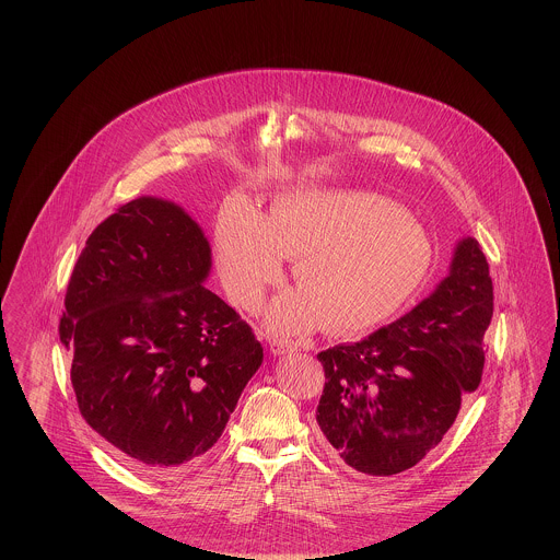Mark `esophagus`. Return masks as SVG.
I'll use <instances>...</instances> for the list:
<instances>
[{
	"mask_svg": "<svg viewBox=\"0 0 560 560\" xmlns=\"http://www.w3.org/2000/svg\"><path fill=\"white\" fill-rule=\"evenodd\" d=\"M293 350H298V345H293L290 340H272L270 342V352L281 357V354H290Z\"/></svg>",
	"mask_w": 560,
	"mask_h": 560,
	"instance_id": "1",
	"label": "esophagus"
}]
</instances>
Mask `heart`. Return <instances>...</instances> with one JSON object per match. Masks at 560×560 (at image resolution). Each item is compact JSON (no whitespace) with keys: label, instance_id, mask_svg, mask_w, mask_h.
<instances>
[{"label":"heart","instance_id":"obj_1","mask_svg":"<svg viewBox=\"0 0 560 560\" xmlns=\"http://www.w3.org/2000/svg\"><path fill=\"white\" fill-rule=\"evenodd\" d=\"M213 252L226 295L260 311L292 260L298 290L268 308L272 334L363 331L393 317L432 267L427 231L397 203L363 190H290L267 212L231 199L218 213Z\"/></svg>","mask_w":560,"mask_h":560}]
</instances>
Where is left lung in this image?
Masks as SVG:
<instances>
[{
	"label": "left lung",
	"instance_id": "8db88e82",
	"mask_svg": "<svg viewBox=\"0 0 560 560\" xmlns=\"http://www.w3.org/2000/svg\"><path fill=\"white\" fill-rule=\"evenodd\" d=\"M491 317L487 258L479 241L464 237L450 275L407 315L361 342L317 354L325 370L317 407L325 450L372 477L413 468L479 388Z\"/></svg>",
	"mask_w": 560,
	"mask_h": 560
}]
</instances>
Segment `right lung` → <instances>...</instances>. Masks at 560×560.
<instances>
[{"mask_svg":"<svg viewBox=\"0 0 560 560\" xmlns=\"http://www.w3.org/2000/svg\"><path fill=\"white\" fill-rule=\"evenodd\" d=\"M210 270L201 226L174 201L138 197L94 229L67 288L58 331L81 416L144 475L212 450L265 359L203 285Z\"/></svg>","mask_w":560,"mask_h":560,"instance_id":"right-lung-1","label":"right lung"}]
</instances>
